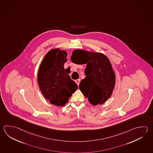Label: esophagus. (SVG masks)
Wrapping results in <instances>:
<instances>
[{
  "label": "esophagus",
  "mask_w": 153,
  "mask_h": 153,
  "mask_svg": "<svg viewBox=\"0 0 153 153\" xmlns=\"http://www.w3.org/2000/svg\"><path fill=\"white\" fill-rule=\"evenodd\" d=\"M80 81H81V79H76V80H75V82L77 84V85H79V83H80Z\"/></svg>",
  "instance_id": "34e87169"
}]
</instances>
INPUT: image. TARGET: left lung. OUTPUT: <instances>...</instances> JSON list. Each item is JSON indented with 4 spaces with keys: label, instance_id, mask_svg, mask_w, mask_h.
<instances>
[{
    "label": "left lung",
    "instance_id": "1",
    "mask_svg": "<svg viewBox=\"0 0 153 153\" xmlns=\"http://www.w3.org/2000/svg\"><path fill=\"white\" fill-rule=\"evenodd\" d=\"M71 60L74 63L87 64L79 88L92 105L104 103L110 97L115 85V75L109 59L99 52L75 50Z\"/></svg>",
    "mask_w": 153,
    "mask_h": 153
}]
</instances>
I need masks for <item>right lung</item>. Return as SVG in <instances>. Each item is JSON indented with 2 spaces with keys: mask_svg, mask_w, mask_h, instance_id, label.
<instances>
[{
  "mask_svg": "<svg viewBox=\"0 0 153 153\" xmlns=\"http://www.w3.org/2000/svg\"><path fill=\"white\" fill-rule=\"evenodd\" d=\"M67 53L59 48L46 53L38 72V85L44 98L50 103L63 107L69 101L78 86L64 68Z\"/></svg>",
  "mask_w": 153,
  "mask_h": 153,
  "instance_id": "right-lung-1",
  "label": "right lung"
}]
</instances>
